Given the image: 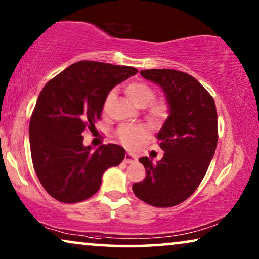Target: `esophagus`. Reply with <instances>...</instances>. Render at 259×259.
Here are the masks:
<instances>
[{
    "mask_svg": "<svg viewBox=\"0 0 259 259\" xmlns=\"http://www.w3.org/2000/svg\"><path fill=\"white\" fill-rule=\"evenodd\" d=\"M123 161H125L126 164H132V162H136V161H137V158L134 157L133 154L127 153V154L125 155V159H123Z\"/></svg>",
    "mask_w": 259,
    "mask_h": 259,
    "instance_id": "34e87169",
    "label": "esophagus"
}]
</instances>
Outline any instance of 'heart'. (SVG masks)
Listing matches in <instances>:
<instances>
[{
	"label": "heart",
	"mask_w": 259,
	"mask_h": 259,
	"mask_svg": "<svg viewBox=\"0 0 259 259\" xmlns=\"http://www.w3.org/2000/svg\"><path fill=\"white\" fill-rule=\"evenodd\" d=\"M114 91H111L106 95L104 102V109H108L109 105L114 98ZM126 94L131 99V101L138 107H146L150 104L147 109V118L152 122H160L167 118L169 114V105L165 100H155V93L153 88L148 86L145 82H132L126 87ZM118 137L126 146L136 147L139 145L145 138V132L140 127L133 125H122L118 130Z\"/></svg>",
	"instance_id": "obj_1"
}]
</instances>
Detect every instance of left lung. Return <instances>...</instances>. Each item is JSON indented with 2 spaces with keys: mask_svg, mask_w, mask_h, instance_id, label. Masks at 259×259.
Returning <instances> with one entry per match:
<instances>
[{
  "mask_svg": "<svg viewBox=\"0 0 259 259\" xmlns=\"http://www.w3.org/2000/svg\"><path fill=\"white\" fill-rule=\"evenodd\" d=\"M159 84L169 105L157 139L165 152L154 164L143 157V182L132 189L140 200L155 207H171L186 200L203 180L218 141V120L211 94L190 74L175 69L141 70Z\"/></svg>",
  "mask_w": 259,
  "mask_h": 259,
  "instance_id": "8db88e82",
  "label": "left lung"
}]
</instances>
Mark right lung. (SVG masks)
Returning <instances> with one entry per match:
<instances>
[{
  "label": "right lung",
  "instance_id": "obj_1",
  "mask_svg": "<svg viewBox=\"0 0 259 259\" xmlns=\"http://www.w3.org/2000/svg\"><path fill=\"white\" fill-rule=\"evenodd\" d=\"M137 68L97 61L70 65L42 88L29 122L33 166L44 189L61 203H79L100 189L102 175L125 158V148L84 146L82 133L93 131L105 98Z\"/></svg>",
  "mask_w": 259,
  "mask_h": 259
}]
</instances>
